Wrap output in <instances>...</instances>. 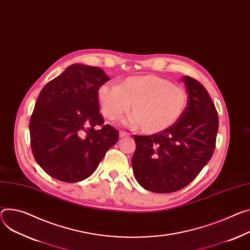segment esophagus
I'll use <instances>...</instances> for the list:
<instances>
[{"instance_id":"obj_1","label":"esophagus","mask_w":250,"mask_h":250,"mask_svg":"<svg viewBox=\"0 0 250 250\" xmlns=\"http://www.w3.org/2000/svg\"><path fill=\"white\" fill-rule=\"evenodd\" d=\"M128 137H129V133L128 132L124 131V130L120 131V138H128Z\"/></svg>"}]
</instances>
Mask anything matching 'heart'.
<instances>
[{"label":"heart","mask_w":250,"mask_h":250,"mask_svg":"<svg viewBox=\"0 0 250 250\" xmlns=\"http://www.w3.org/2000/svg\"><path fill=\"white\" fill-rule=\"evenodd\" d=\"M103 116L117 121L129 110L131 126L146 133L161 132L183 115L188 101L187 90L170 81L152 75L129 77L117 85L103 84L98 92Z\"/></svg>","instance_id":"heart-1"}]
</instances>
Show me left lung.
I'll use <instances>...</instances> for the list:
<instances>
[{
  "mask_svg": "<svg viewBox=\"0 0 250 250\" xmlns=\"http://www.w3.org/2000/svg\"><path fill=\"white\" fill-rule=\"evenodd\" d=\"M188 101L181 117L168 128L133 135L137 148L131 166L138 183L157 193L188 186L211 158L218 129L217 110L208 90L185 76Z\"/></svg>",
  "mask_w": 250,
  "mask_h": 250,
  "instance_id": "left-lung-1",
  "label": "left lung"
}]
</instances>
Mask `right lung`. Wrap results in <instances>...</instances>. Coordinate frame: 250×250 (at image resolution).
I'll return each instance as SVG.
<instances>
[{
    "label": "right lung",
    "mask_w": 250,
    "mask_h": 250,
    "mask_svg": "<svg viewBox=\"0 0 250 250\" xmlns=\"http://www.w3.org/2000/svg\"><path fill=\"white\" fill-rule=\"evenodd\" d=\"M109 78L97 66L75 63L42 87L30 121L36 162L52 177L78 183L92 174L119 130L104 125L99 88Z\"/></svg>",
    "instance_id": "obj_1"
}]
</instances>
